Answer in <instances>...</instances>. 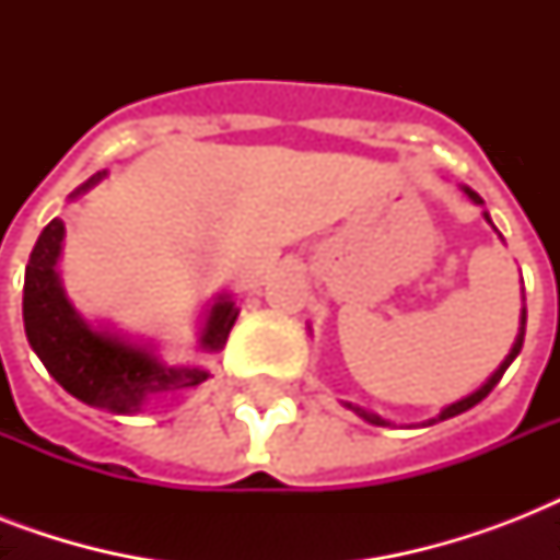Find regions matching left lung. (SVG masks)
Masks as SVG:
<instances>
[{
    "label": "left lung",
    "mask_w": 560,
    "mask_h": 560,
    "mask_svg": "<svg viewBox=\"0 0 560 560\" xmlns=\"http://www.w3.org/2000/svg\"><path fill=\"white\" fill-rule=\"evenodd\" d=\"M462 191L468 194V200L474 202V206H486V202H482V197H479V194L474 191V188L462 186ZM482 218H486L488 223H491V214H488V211H482ZM491 226H494V223H491ZM494 232H497V229H494ZM523 337H526V307H521V328H517V337H514L512 351H509V354H505L503 363H500V366L494 369V374H491V377H488V381L482 383L479 389H474V392H470V395H465V398H459V400H453V404H447V407H444L442 412H439V416H435V418H427V421H421V427H430V424H435V421H444V418H453V416H459V412H465V409L477 407L479 400L486 398L488 392L494 389L497 383H500V377H503L505 369L512 366L514 358L521 354ZM342 407H349L351 412H354V416H360V418H363V421H369V424H374V427H392L389 418L377 416V412H372V409H366V407H358V404H351V400H342Z\"/></svg>",
    "instance_id": "8db88e82"
}]
</instances>
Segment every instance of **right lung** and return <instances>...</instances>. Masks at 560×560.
Wrapping results in <instances>:
<instances>
[{
  "instance_id": "obj_1",
  "label": "right lung",
  "mask_w": 560,
  "mask_h": 560,
  "mask_svg": "<svg viewBox=\"0 0 560 560\" xmlns=\"http://www.w3.org/2000/svg\"><path fill=\"white\" fill-rule=\"evenodd\" d=\"M107 171L92 174L83 186L69 194L78 200L95 188ZM66 226L55 218L31 249L22 288V323L31 349L43 360L48 374L90 407L107 409L116 416H136L144 404L160 395L200 386L209 372L194 363H168L151 342L133 340L109 325L90 323L69 302L60 281V253H63ZM237 305L229 293H218L202 307L197 349L202 354H218L229 340L237 319Z\"/></svg>"
}]
</instances>
